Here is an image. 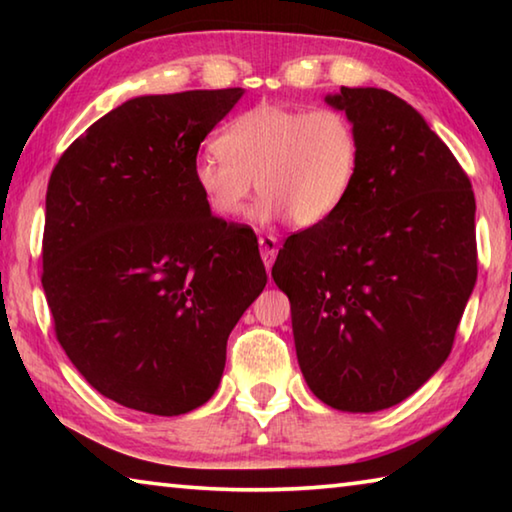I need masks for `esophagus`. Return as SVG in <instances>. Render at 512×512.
Masks as SVG:
<instances>
[{"label": "esophagus", "mask_w": 512, "mask_h": 512, "mask_svg": "<svg viewBox=\"0 0 512 512\" xmlns=\"http://www.w3.org/2000/svg\"><path fill=\"white\" fill-rule=\"evenodd\" d=\"M259 250H262L264 266L271 268L277 257V250H280V244H277V239L273 235H262L259 237Z\"/></svg>", "instance_id": "esophagus-1"}]
</instances>
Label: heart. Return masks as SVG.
I'll list each match as a JSON object with an SVG mask.
<instances>
[{
    "instance_id": "1",
    "label": "heart",
    "mask_w": 512,
    "mask_h": 512,
    "mask_svg": "<svg viewBox=\"0 0 512 512\" xmlns=\"http://www.w3.org/2000/svg\"><path fill=\"white\" fill-rule=\"evenodd\" d=\"M216 151L198 155L192 167L198 194L216 219H241L255 183L259 223L287 216L296 228H311L348 198L361 140L343 110L259 103L223 128Z\"/></svg>"
}]
</instances>
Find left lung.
<instances>
[{
    "instance_id": "left-lung-1",
    "label": "left lung",
    "mask_w": 512,
    "mask_h": 512,
    "mask_svg": "<svg viewBox=\"0 0 512 512\" xmlns=\"http://www.w3.org/2000/svg\"><path fill=\"white\" fill-rule=\"evenodd\" d=\"M325 101L357 126V178L327 221L284 241L273 280L289 296L311 393L372 413L413 395L452 352L476 282V203L409 103L379 88Z\"/></svg>"
}]
</instances>
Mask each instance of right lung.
<instances>
[{
	"label": "right lung",
	"mask_w": 512,
	"mask_h": 512,
	"mask_svg": "<svg viewBox=\"0 0 512 512\" xmlns=\"http://www.w3.org/2000/svg\"><path fill=\"white\" fill-rule=\"evenodd\" d=\"M241 88L135 97L60 155L42 289L56 339L126 409L180 415L219 388L225 345L266 287L257 237L207 210L192 167Z\"/></svg>",
	"instance_id": "obj_1"
}]
</instances>
